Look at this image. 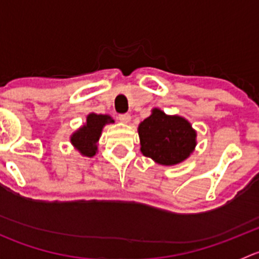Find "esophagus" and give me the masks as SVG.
<instances>
[{"mask_svg":"<svg viewBox=\"0 0 259 259\" xmlns=\"http://www.w3.org/2000/svg\"><path fill=\"white\" fill-rule=\"evenodd\" d=\"M130 119H132V116H130V114H120L119 115V120L121 122H125V124H127V122L130 121Z\"/></svg>","mask_w":259,"mask_h":259,"instance_id":"obj_1","label":"esophagus"}]
</instances>
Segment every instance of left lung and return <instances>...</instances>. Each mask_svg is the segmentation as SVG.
Instances as JSON below:
<instances>
[{
    "mask_svg": "<svg viewBox=\"0 0 259 259\" xmlns=\"http://www.w3.org/2000/svg\"><path fill=\"white\" fill-rule=\"evenodd\" d=\"M140 150L158 164L176 165L195 148V134L189 121L180 116H168L159 109L139 125Z\"/></svg>",
    "mask_w": 259,
    "mask_h": 259,
    "instance_id": "left-lung-1",
    "label": "left lung"
}]
</instances>
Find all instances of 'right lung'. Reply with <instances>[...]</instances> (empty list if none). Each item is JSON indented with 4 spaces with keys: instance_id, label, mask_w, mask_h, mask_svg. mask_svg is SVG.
<instances>
[{
    "instance_id": "right-lung-1",
    "label": "right lung",
    "mask_w": 259,
    "mask_h": 259,
    "mask_svg": "<svg viewBox=\"0 0 259 259\" xmlns=\"http://www.w3.org/2000/svg\"><path fill=\"white\" fill-rule=\"evenodd\" d=\"M108 122H114L109 115L90 114L86 119V124L71 137V143L82 155L91 158L96 154V143L100 138L103 126Z\"/></svg>"
}]
</instances>
